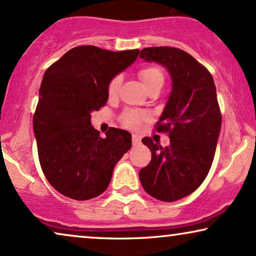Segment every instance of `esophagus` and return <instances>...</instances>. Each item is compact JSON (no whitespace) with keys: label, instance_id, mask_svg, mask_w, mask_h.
Returning <instances> with one entry per match:
<instances>
[{"label":"esophagus","instance_id":"esophagus-1","mask_svg":"<svg viewBox=\"0 0 256 256\" xmlns=\"http://www.w3.org/2000/svg\"><path fill=\"white\" fill-rule=\"evenodd\" d=\"M132 146H138L141 143V136L134 134L132 135Z\"/></svg>","mask_w":256,"mask_h":256}]
</instances>
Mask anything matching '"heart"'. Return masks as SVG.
<instances>
[{
  "mask_svg": "<svg viewBox=\"0 0 256 256\" xmlns=\"http://www.w3.org/2000/svg\"><path fill=\"white\" fill-rule=\"evenodd\" d=\"M138 76L142 80L143 85L149 90L150 88L156 86H163L164 82V76L162 70L157 66H146V68H141L138 71ZM121 85V78L120 76H114L108 84L107 93L110 98L115 96L118 94V90L120 88ZM144 118L142 114L138 113L135 110H127L122 115V122L129 128H138L141 124L142 118Z\"/></svg>",
  "mask_w": 256,
  "mask_h": 256,
  "instance_id": "b5f03b06",
  "label": "heart"
}]
</instances>
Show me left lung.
<instances>
[{
	"label": "left lung",
	"mask_w": 256,
	"mask_h": 256,
	"mask_svg": "<svg viewBox=\"0 0 256 256\" xmlns=\"http://www.w3.org/2000/svg\"><path fill=\"white\" fill-rule=\"evenodd\" d=\"M140 58L166 68L172 88L157 122V132H169L170 146L142 140L152 160L140 170L146 194L162 202H176L197 190L214 158L222 128L213 78L204 66L180 48L155 46L141 50Z\"/></svg>",
	"instance_id": "1"
}]
</instances>
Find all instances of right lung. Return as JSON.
I'll list each match as a JSON object with an SVG mask.
<instances>
[{
	"mask_svg": "<svg viewBox=\"0 0 256 256\" xmlns=\"http://www.w3.org/2000/svg\"><path fill=\"white\" fill-rule=\"evenodd\" d=\"M140 50L113 52L85 45L66 52L44 73L34 115L42 170L66 197L87 200L106 190L115 164L132 148V135L110 128L106 138L90 113L108 100V84L138 57Z\"/></svg>",
	"mask_w": 256,
	"mask_h": 256,
	"instance_id": "right-lung-1",
	"label": "right lung"
}]
</instances>
